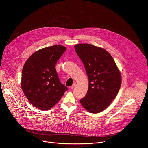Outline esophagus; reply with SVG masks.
<instances>
[{"mask_svg":"<svg viewBox=\"0 0 148 148\" xmlns=\"http://www.w3.org/2000/svg\"><path fill=\"white\" fill-rule=\"evenodd\" d=\"M75 86H76V84L75 83H74L71 87H70V88H71V89H73L75 87Z\"/></svg>","mask_w":148,"mask_h":148,"instance_id":"esophagus-1","label":"esophagus"}]
</instances>
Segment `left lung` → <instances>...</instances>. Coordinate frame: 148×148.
Listing matches in <instances>:
<instances>
[{
  "mask_svg": "<svg viewBox=\"0 0 148 148\" xmlns=\"http://www.w3.org/2000/svg\"><path fill=\"white\" fill-rule=\"evenodd\" d=\"M75 51L84 64L88 78V88L80 100L91 113H99L108 108L120 89L122 78L113 58L105 49L90 44H78Z\"/></svg>",
  "mask_w": 148,
  "mask_h": 148,
  "instance_id": "left-lung-1",
  "label": "left lung"
}]
</instances>
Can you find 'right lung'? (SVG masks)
<instances>
[{"label":"right lung","mask_w":148,"mask_h":148,"mask_svg":"<svg viewBox=\"0 0 148 148\" xmlns=\"http://www.w3.org/2000/svg\"><path fill=\"white\" fill-rule=\"evenodd\" d=\"M66 50L61 45L42 48L33 53L24 64L21 82L23 92L29 101L40 110L52 108L68 90L60 82L55 68Z\"/></svg>","instance_id":"right-lung-1"}]
</instances>
